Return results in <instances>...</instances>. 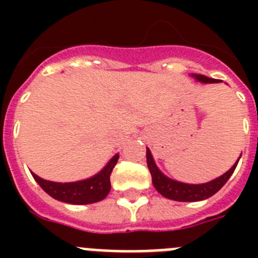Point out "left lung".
<instances>
[{"instance_id":"8db88e82","label":"left lung","mask_w":258,"mask_h":258,"mask_svg":"<svg viewBox=\"0 0 258 258\" xmlns=\"http://www.w3.org/2000/svg\"><path fill=\"white\" fill-rule=\"evenodd\" d=\"M191 76L195 77L198 81L204 84L218 83V80L209 79V77L203 76V75H191ZM146 156H147V166H149L150 173H151L152 183H154L155 188H156L163 197L168 198V199L175 200V202H200V200L211 198L212 195H214V194L217 192V191L222 187L223 184L229 181V178L231 177L234 170H235L236 165H238L239 159H240V157H239L238 161L231 166V169L227 170L225 174H222L221 177H218V178L213 179V181L211 182H207V183L190 184L183 183V182L174 181V179H170L168 178L166 175H164L163 173L159 170L156 164H155L154 159H152V155L149 149L146 151Z\"/></svg>"}]
</instances>
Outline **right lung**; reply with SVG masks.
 <instances>
[{
  "label": "right lung",
  "instance_id": "right-lung-1",
  "mask_svg": "<svg viewBox=\"0 0 258 258\" xmlns=\"http://www.w3.org/2000/svg\"><path fill=\"white\" fill-rule=\"evenodd\" d=\"M117 160L118 154H116L101 172L92 178L84 179V181L60 183V182L42 179L35 173H32V175L45 192L49 194L50 197L59 202L77 204V206L92 204V203L101 202L108 195L109 190H111L109 175L112 173Z\"/></svg>",
  "mask_w": 258,
  "mask_h": 258
}]
</instances>
